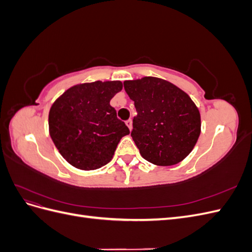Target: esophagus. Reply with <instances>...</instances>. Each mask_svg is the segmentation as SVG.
Masks as SVG:
<instances>
[{"instance_id": "1", "label": "esophagus", "mask_w": 252, "mask_h": 252, "mask_svg": "<svg viewBox=\"0 0 252 252\" xmlns=\"http://www.w3.org/2000/svg\"><path fill=\"white\" fill-rule=\"evenodd\" d=\"M126 125L128 126V128H129V130H131V129H132V121H131L130 119H129V120H127V121H126Z\"/></svg>"}]
</instances>
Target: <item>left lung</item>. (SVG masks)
Returning a JSON list of instances; mask_svg holds the SVG:
<instances>
[{"label":"left lung","instance_id":"left-lung-1","mask_svg":"<svg viewBox=\"0 0 252 252\" xmlns=\"http://www.w3.org/2000/svg\"><path fill=\"white\" fill-rule=\"evenodd\" d=\"M134 102L131 136L146 161L171 166L183 161L201 133V116L190 96L172 83L155 77L125 81Z\"/></svg>","mask_w":252,"mask_h":252}]
</instances>
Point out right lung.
<instances>
[{
    "label": "right lung",
    "mask_w": 252,
    "mask_h": 252,
    "mask_svg": "<svg viewBox=\"0 0 252 252\" xmlns=\"http://www.w3.org/2000/svg\"><path fill=\"white\" fill-rule=\"evenodd\" d=\"M121 81H95L67 89L49 110V134L66 161L81 170H94L111 161L129 129L117 118L110 100Z\"/></svg>",
    "instance_id": "1"
}]
</instances>
